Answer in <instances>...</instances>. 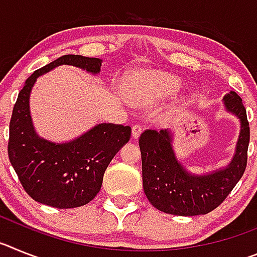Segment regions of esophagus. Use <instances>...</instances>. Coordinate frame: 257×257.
Listing matches in <instances>:
<instances>
[{
  "mask_svg": "<svg viewBox=\"0 0 257 257\" xmlns=\"http://www.w3.org/2000/svg\"><path fill=\"white\" fill-rule=\"evenodd\" d=\"M142 126L140 124H135V126H133V138L134 139H138L140 136V134H142Z\"/></svg>",
  "mask_w": 257,
  "mask_h": 257,
  "instance_id": "1",
  "label": "esophagus"
}]
</instances>
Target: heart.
Listing matches in <instances>:
<instances>
[{
  "label": "heart",
  "instance_id": "b5f03b06",
  "mask_svg": "<svg viewBox=\"0 0 257 257\" xmlns=\"http://www.w3.org/2000/svg\"><path fill=\"white\" fill-rule=\"evenodd\" d=\"M180 87L178 78L165 73L144 74L139 83L130 90V100L138 108H149L170 95L175 94Z\"/></svg>",
  "mask_w": 257,
  "mask_h": 257
}]
</instances>
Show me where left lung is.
<instances>
[{"label": "left lung", "mask_w": 257, "mask_h": 257, "mask_svg": "<svg viewBox=\"0 0 257 257\" xmlns=\"http://www.w3.org/2000/svg\"><path fill=\"white\" fill-rule=\"evenodd\" d=\"M222 101L226 112L240 123L234 156L222 169L203 175L188 171L175 154L171 130H147L140 135L143 188L157 210L178 216L206 215L221 205L242 178L249 143L246 109L234 91L226 94Z\"/></svg>", "instance_id": "obj_1"}]
</instances>
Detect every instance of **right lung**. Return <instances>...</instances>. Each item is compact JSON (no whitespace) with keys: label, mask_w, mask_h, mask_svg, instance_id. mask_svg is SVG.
I'll return each instance as SVG.
<instances>
[{"label":"right lung","mask_w":257,"mask_h":257,"mask_svg":"<svg viewBox=\"0 0 257 257\" xmlns=\"http://www.w3.org/2000/svg\"><path fill=\"white\" fill-rule=\"evenodd\" d=\"M101 63V59L82 55L60 56L36 70L18 95L10 121L9 158L23 188L42 205L74 208L92 201L108 165L130 140L131 127L122 124L97 123L67 143L44 139L33 126L29 96L38 77L60 65L99 74Z\"/></svg>","instance_id":"right-lung-1"}]
</instances>
